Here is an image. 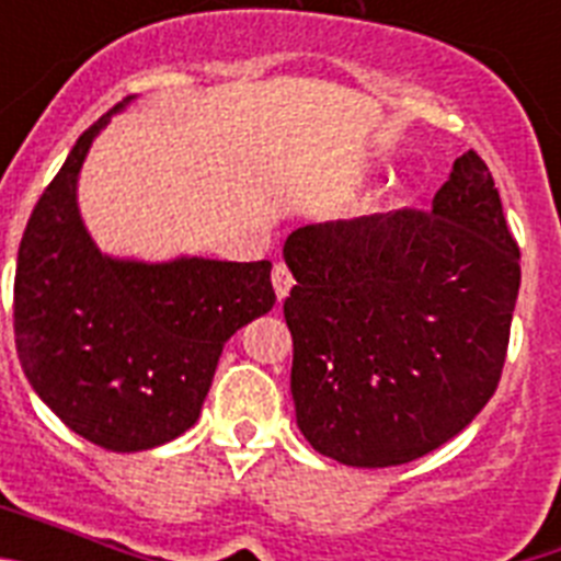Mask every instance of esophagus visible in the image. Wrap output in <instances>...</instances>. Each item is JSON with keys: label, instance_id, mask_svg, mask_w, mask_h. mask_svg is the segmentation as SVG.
I'll return each instance as SVG.
<instances>
[{"label": "esophagus", "instance_id": "1", "mask_svg": "<svg viewBox=\"0 0 561 561\" xmlns=\"http://www.w3.org/2000/svg\"><path fill=\"white\" fill-rule=\"evenodd\" d=\"M291 284H295V280H291L289 266H286V264H275V266H272V286H275L277 300H284V297L289 295Z\"/></svg>", "mask_w": 561, "mask_h": 561}]
</instances>
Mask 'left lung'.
<instances>
[{
	"mask_svg": "<svg viewBox=\"0 0 561 561\" xmlns=\"http://www.w3.org/2000/svg\"><path fill=\"white\" fill-rule=\"evenodd\" d=\"M291 399L311 447L345 466L433 453L485 408L503 374L519 247L474 151L433 210L297 227L284 244Z\"/></svg>",
	"mask_w": 561,
	"mask_h": 561,
	"instance_id": "1",
	"label": "left lung"
}]
</instances>
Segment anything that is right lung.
I'll list each match as a JSON object with an SVG mask.
<instances>
[{"mask_svg": "<svg viewBox=\"0 0 561 561\" xmlns=\"http://www.w3.org/2000/svg\"><path fill=\"white\" fill-rule=\"evenodd\" d=\"M103 114L44 187L19 244L13 331L24 376L72 433L140 453L196 424L225 342L275 306L270 261H117L76 202Z\"/></svg>", "mask_w": 561, "mask_h": 561, "instance_id": "1", "label": "right lung"}]
</instances>
